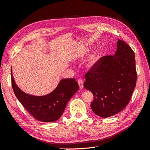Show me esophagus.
Here are the masks:
<instances>
[{"label":"esophagus","mask_w":150,"mask_h":150,"mask_svg":"<svg viewBox=\"0 0 150 150\" xmlns=\"http://www.w3.org/2000/svg\"><path fill=\"white\" fill-rule=\"evenodd\" d=\"M78 83L79 86V88L80 89H83V81L82 79H78Z\"/></svg>","instance_id":"obj_1"}]
</instances>
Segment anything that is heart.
Segmentation results:
<instances>
[{
    "mask_svg": "<svg viewBox=\"0 0 150 150\" xmlns=\"http://www.w3.org/2000/svg\"><path fill=\"white\" fill-rule=\"evenodd\" d=\"M103 56V52L102 51H98L95 52L91 57L88 62L86 66L89 69H93L98 66L100 62L102 57Z\"/></svg>",
    "mask_w": 150,
    "mask_h": 150,
    "instance_id": "heart-1",
    "label": "heart"
}]
</instances>
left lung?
<instances>
[{
    "label": "left lung",
    "mask_w": 150,
    "mask_h": 150,
    "mask_svg": "<svg viewBox=\"0 0 150 150\" xmlns=\"http://www.w3.org/2000/svg\"><path fill=\"white\" fill-rule=\"evenodd\" d=\"M84 87L94 95L93 111L101 117L116 115L130 101L137 79L134 52L118 39L114 56L102 57L97 67L85 74Z\"/></svg>",
    "instance_id": "1"
}]
</instances>
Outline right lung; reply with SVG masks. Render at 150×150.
<instances>
[{
  "label": "right lung",
  "instance_id": "right-lung-1",
  "mask_svg": "<svg viewBox=\"0 0 150 150\" xmlns=\"http://www.w3.org/2000/svg\"><path fill=\"white\" fill-rule=\"evenodd\" d=\"M12 86L16 96L25 110L36 120L42 122L57 121L63 114L67 104L78 91L79 86L74 78L62 79L52 92L37 96L25 93L18 87L12 75Z\"/></svg>",
  "mask_w": 150,
  "mask_h": 150
}]
</instances>
